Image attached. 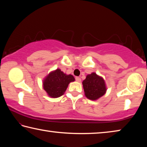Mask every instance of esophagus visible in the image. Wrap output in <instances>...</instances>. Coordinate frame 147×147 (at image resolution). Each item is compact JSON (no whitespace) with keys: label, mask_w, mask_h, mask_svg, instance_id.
I'll return each mask as SVG.
<instances>
[{"label":"esophagus","mask_w":147,"mask_h":147,"mask_svg":"<svg viewBox=\"0 0 147 147\" xmlns=\"http://www.w3.org/2000/svg\"><path fill=\"white\" fill-rule=\"evenodd\" d=\"M75 80H76V82H81V78H80V77L76 76V78H75Z\"/></svg>","instance_id":"1"}]
</instances>
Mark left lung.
Masks as SVG:
<instances>
[{"instance_id":"1","label":"left lung","mask_w":147,"mask_h":147,"mask_svg":"<svg viewBox=\"0 0 147 147\" xmlns=\"http://www.w3.org/2000/svg\"><path fill=\"white\" fill-rule=\"evenodd\" d=\"M85 95L89 100H95L106 93V87L104 79L95 73L87 75L82 82Z\"/></svg>"}]
</instances>
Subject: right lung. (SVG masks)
<instances>
[{"label":"right lung","mask_w":147,"mask_h":147,"mask_svg":"<svg viewBox=\"0 0 147 147\" xmlns=\"http://www.w3.org/2000/svg\"><path fill=\"white\" fill-rule=\"evenodd\" d=\"M71 74H65L59 69L52 71L43 80V89L48 95L53 98H58L63 95L69 84L74 81Z\"/></svg>","instance_id":"right-lung-1"}]
</instances>
